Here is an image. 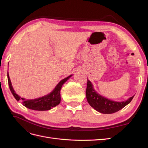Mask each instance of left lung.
Listing matches in <instances>:
<instances>
[{"label":"left lung","instance_id":"8db88e82","mask_svg":"<svg viewBox=\"0 0 148 148\" xmlns=\"http://www.w3.org/2000/svg\"><path fill=\"white\" fill-rule=\"evenodd\" d=\"M86 99L92 107L102 114H113L128 104L134 97H130L128 99L123 102H115L103 97L99 95L94 89L92 84L88 79L86 90Z\"/></svg>","mask_w":148,"mask_h":148}]
</instances>
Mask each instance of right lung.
<instances>
[{
	"instance_id": "1",
	"label": "right lung",
	"mask_w": 148,
	"mask_h": 148,
	"mask_svg": "<svg viewBox=\"0 0 148 148\" xmlns=\"http://www.w3.org/2000/svg\"><path fill=\"white\" fill-rule=\"evenodd\" d=\"M71 77V75H70L69 77L61 80L56 86L54 89L49 95L34 99H25L24 98H21L17 94L15 93L14 89H13L12 87L9 75L7 74L8 86H9L10 91L12 92L13 96H14L16 100L18 101L19 100L21 99L22 104L24 106L29 109L34 110H48L56 107V106L59 105L61 99L60 89L62 87V85Z\"/></svg>"
}]
</instances>
